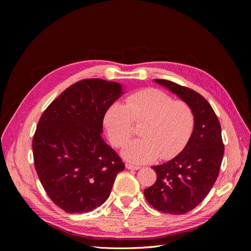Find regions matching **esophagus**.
Here are the masks:
<instances>
[{
	"mask_svg": "<svg viewBox=\"0 0 251 251\" xmlns=\"http://www.w3.org/2000/svg\"><path fill=\"white\" fill-rule=\"evenodd\" d=\"M126 168L127 170L137 171V170L140 169V166H139V165H133V164H131V163H126Z\"/></svg>",
	"mask_w": 251,
	"mask_h": 251,
	"instance_id": "34e87169",
	"label": "esophagus"
}]
</instances>
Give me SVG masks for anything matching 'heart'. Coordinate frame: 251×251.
Wrapping results in <instances>:
<instances>
[{"label": "heart", "mask_w": 251, "mask_h": 251, "mask_svg": "<svg viewBox=\"0 0 251 251\" xmlns=\"http://www.w3.org/2000/svg\"><path fill=\"white\" fill-rule=\"evenodd\" d=\"M133 124L141 125V138L130 142L123 151L127 161L140 164L170 159L184 149L193 134L195 115L189 104L174 100L162 91L144 89L126 98V103L113 102L103 116L108 137L115 148L131 138Z\"/></svg>", "instance_id": "heart-1"}]
</instances>
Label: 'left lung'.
Instances as JSON below:
<instances>
[{"label": "left lung", "instance_id": "8db88e82", "mask_svg": "<svg viewBox=\"0 0 251 251\" xmlns=\"http://www.w3.org/2000/svg\"><path fill=\"white\" fill-rule=\"evenodd\" d=\"M155 81L189 104L195 127L179 155L153 166L157 180L144 189V197L164 214L184 215L204 200L219 176L224 155L221 126L211 105L196 91L170 80Z\"/></svg>", "mask_w": 251, "mask_h": 251}]
</instances>
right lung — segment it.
Listing matches in <instances>:
<instances>
[{
	"label": "right lung",
	"mask_w": 251,
	"mask_h": 251,
	"mask_svg": "<svg viewBox=\"0 0 251 251\" xmlns=\"http://www.w3.org/2000/svg\"><path fill=\"white\" fill-rule=\"evenodd\" d=\"M123 93L118 82L82 79L53 100L39 120L32 140L35 171L49 198L66 212L100 206L125 170L101 137L104 113Z\"/></svg>",
	"instance_id": "obj_1"
}]
</instances>
